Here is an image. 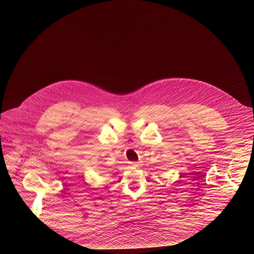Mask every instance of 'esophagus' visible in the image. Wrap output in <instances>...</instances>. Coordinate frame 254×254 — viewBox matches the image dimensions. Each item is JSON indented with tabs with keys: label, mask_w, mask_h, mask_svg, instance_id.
Segmentation results:
<instances>
[{
	"label": "esophagus",
	"mask_w": 254,
	"mask_h": 254,
	"mask_svg": "<svg viewBox=\"0 0 254 254\" xmlns=\"http://www.w3.org/2000/svg\"><path fill=\"white\" fill-rule=\"evenodd\" d=\"M129 164H130L131 167H138V166H139V163H138V162H130Z\"/></svg>",
	"instance_id": "esophagus-1"
}]
</instances>
